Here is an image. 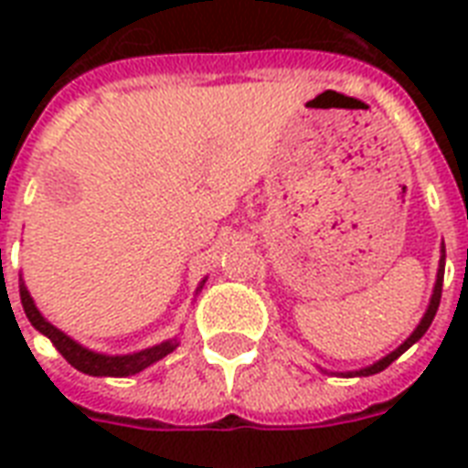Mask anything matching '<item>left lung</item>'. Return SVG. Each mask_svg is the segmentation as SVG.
Listing matches in <instances>:
<instances>
[{
    "instance_id": "8db88e82",
    "label": "left lung",
    "mask_w": 468,
    "mask_h": 468,
    "mask_svg": "<svg viewBox=\"0 0 468 468\" xmlns=\"http://www.w3.org/2000/svg\"><path fill=\"white\" fill-rule=\"evenodd\" d=\"M442 279H444V248H442V257H440V270H437L435 292H432V299H430V306H428V311H425V315H422L420 325L415 327L413 335H410V337H408V340L403 342L399 349H393L391 355H386L384 359H378V362H374L371 367H364V369H359V371H347V374H342V377H371V374H378V371H384L388 364L396 362V359H399V356L403 355L408 347H413L415 342L420 340L422 335L428 333L430 323H432L437 308H440V299H442Z\"/></svg>"
}]
</instances>
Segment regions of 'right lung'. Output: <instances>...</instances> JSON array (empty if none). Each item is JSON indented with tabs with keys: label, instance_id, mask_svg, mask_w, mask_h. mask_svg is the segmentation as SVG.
<instances>
[{
	"label": "right lung",
	"instance_id": "1",
	"mask_svg": "<svg viewBox=\"0 0 468 468\" xmlns=\"http://www.w3.org/2000/svg\"><path fill=\"white\" fill-rule=\"evenodd\" d=\"M204 282H201V286H204ZM201 286H198V289H201ZM18 293H21V306H24L26 311V318L31 320V325L36 327L38 333L46 335L48 340L55 345V349H58L77 371L90 374V377H133V374L148 369L150 364L160 362L162 356H167L169 352H175V349L179 347V342L176 340H167L155 345V347L133 352V355H99V352H91V349L82 347L80 342L68 337V335L62 333V330H58L55 325H50V323L40 315V311L36 308L31 293H28V289H26V284L21 279H18Z\"/></svg>",
	"mask_w": 468,
	"mask_h": 468
}]
</instances>
